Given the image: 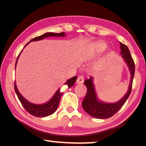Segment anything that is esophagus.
<instances>
[{
  "label": "esophagus",
  "instance_id": "esophagus-1",
  "mask_svg": "<svg viewBox=\"0 0 146 146\" xmlns=\"http://www.w3.org/2000/svg\"><path fill=\"white\" fill-rule=\"evenodd\" d=\"M84 76H78V77L77 80H76V84H82L84 82Z\"/></svg>",
  "mask_w": 146,
  "mask_h": 146
}]
</instances>
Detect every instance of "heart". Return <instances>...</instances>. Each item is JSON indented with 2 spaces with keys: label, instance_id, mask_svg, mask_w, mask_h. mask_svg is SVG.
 <instances>
[{
  "label": "heart",
  "instance_id": "1",
  "mask_svg": "<svg viewBox=\"0 0 146 146\" xmlns=\"http://www.w3.org/2000/svg\"><path fill=\"white\" fill-rule=\"evenodd\" d=\"M107 44L104 42H97L92 45L88 52L86 54V58L89 59L103 52L107 48Z\"/></svg>",
  "mask_w": 146,
  "mask_h": 146
}]
</instances>
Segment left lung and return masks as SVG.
<instances>
[{"label": "left lung", "mask_w": 146, "mask_h": 146, "mask_svg": "<svg viewBox=\"0 0 146 146\" xmlns=\"http://www.w3.org/2000/svg\"><path fill=\"white\" fill-rule=\"evenodd\" d=\"M120 44L121 58L126 63L130 72V84L126 94L119 101L114 103H107L102 102L98 98L96 92L94 84V78H90L84 82L87 88V92L84 99L82 101V108L90 115L98 119H107L113 116L124 104L125 101L128 98L131 92L132 82L135 73V64L127 46L121 42Z\"/></svg>", "instance_id": "8db88e82"}]
</instances>
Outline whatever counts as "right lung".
<instances>
[{"label":"right lung","mask_w":146,"mask_h":146,"mask_svg":"<svg viewBox=\"0 0 146 146\" xmlns=\"http://www.w3.org/2000/svg\"><path fill=\"white\" fill-rule=\"evenodd\" d=\"M65 36L66 35L64 33H46L42 35L39 36L34 38L32 39L30 42L38 41V40H40L44 39L45 38L50 37V36L63 37V36ZM30 42L25 45V46L27 44H29ZM21 53L19 54V56L17 58V61H16L15 68H16V66H17L18 58H19ZM77 78H78L77 76H74L72 78H71L70 79L68 80L64 84L67 85L68 88H71L72 86H73ZM15 90L18 96V98L19 99L20 102H21V103L22 104V105H23V106L25 108V109L29 113H31V115H33L34 116H36V117H46V116H48V115L52 114L53 113H54L58 108V106L59 105V102H60V100L61 96L63 94L62 92H61L60 91V88H59L58 89V90L56 92V93L54 94L52 98L48 102H46L44 104H35L30 102L28 101L27 100H26L25 98L22 96V94L20 93V92L17 88L16 82H15Z\"/></svg>","instance_id":"obj_1"}]
</instances>
